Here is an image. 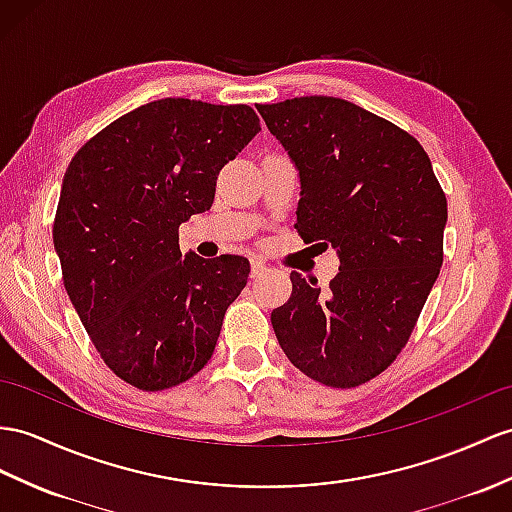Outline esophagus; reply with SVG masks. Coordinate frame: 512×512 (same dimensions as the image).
<instances>
[{
  "label": "esophagus",
  "mask_w": 512,
  "mask_h": 512,
  "mask_svg": "<svg viewBox=\"0 0 512 512\" xmlns=\"http://www.w3.org/2000/svg\"><path fill=\"white\" fill-rule=\"evenodd\" d=\"M265 265L263 263H260V260H252V271H249V276H252V278H260V276H263V273H265Z\"/></svg>",
  "instance_id": "esophagus-1"
}]
</instances>
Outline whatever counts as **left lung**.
Returning <instances> with one entry per match:
<instances>
[{"mask_svg":"<svg viewBox=\"0 0 512 512\" xmlns=\"http://www.w3.org/2000/svg\"><path fill=\"white\" fill-rule=\"evenodd\" d=\"M256 108L299 171L295 230L341 260L326 291L291 273L273 332L308 378L352 389L402 352L439 278L445 193L415 136L352 102L310 95Z\"/></svg>","mask_w":512,"mask_h":512,"instance_id":"obj_1","label":"left lung"}]
</instances>
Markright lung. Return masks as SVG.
I'll use <instances>...</instances> for the list:
<instances>
[{"instance_id": "right-lung-1", "label": "right lung", "mask_w": 512, "mask_h": 512, "mask_svg": "<svg viewBox=\"0 0 512 512\" xmlns=\"http://www.w3.org/2000/svg\"><path fill=\"white\" fill-rule=\"evenodd\" d=\"M260 132L245 104L167 97L84 143L62 180L54 249L73 308L110 371L165 391L215 352L249 260L182 258L178 230L213 206L219 171Z\"/></svg>"}]
</instances>
